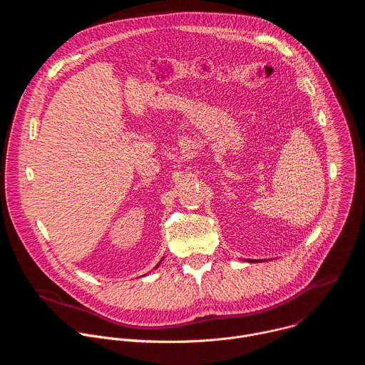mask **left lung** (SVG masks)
Returning a JSON list of instances; mask_svg holds the SVG:
<instances>
[{"mask_svg":"<svg viewBox=\"0 0 365 365\" xmlns=\"http://www.w3.org/2000/svg\"><path fill=\"white\" fill-rule=\"evenodd\" d=\"M247 262H251V263H255V262H252V259H247Z\"/></svg>","mask_w":365,"mask_h":365,"instance_id":"left-lung-1","label":"left lung"}]
</instances>
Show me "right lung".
Returning <instances> with one entry per match:
<instances>
[{"label": "right lung", "instance_id": "1", "mask_svg": "<svg viewBox=\"0 0 365 365\" xmlns=\"http://www.w3.org/2000/svg\"><path fill=\"white\" fill-rule=\"evenodd\" d=\"M162 262H163V258H162V259H160V263H162ZM160 263H159V264H158V266H155V267H154V269H158V267H159V266H160Z\"/></svg>", "mask_w": 365, "mask_h": 365}]
</instances>
